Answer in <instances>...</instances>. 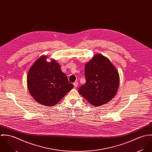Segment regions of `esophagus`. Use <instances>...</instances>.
I'll list each match as a JSON object with an SVG mask.
<instances>
[{"instance_id":"34e87169","label":"esophagus","mask_w":152,"mask_h":152,"mask_svg":"<svg viewBox=\"0 0 152 152\" xmlns=\"http://www.w3.org/2000/svg\"><path fill=\"white\" fill-rule=\"evenodd\" d=\"M74 86L75 88H76V87H78V82L77 81H75V83H74Z\"/></svg>"}]
</instances>
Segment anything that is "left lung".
I'll list each match as a JSON object with an SVG mask.
<instances>
[{"label":"left lung","instance_id":"obj_1","mask_svg":"<svg viewBox=\"0 0 152 152\" xmlns=\"http://www.w3.org/2000/svg\"><path fill=\"white\" fill-rule=\"evenodd\" d=\"M86 83L79 93L93 106L106 104L116 95L119 84L117 69L108 58L97 54L85 66Z\"/></svg>","mask_w":152,"mask_h":152}]
</instances>
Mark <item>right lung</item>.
I'll list each match as a JSON object with an SVG mask.
<instances>
[{
    "mask_svg": "<svg viewBox=\"0 0 152 152\" xmlns=\"http://www.w3.org/2000/svg\"><path fill=\"white\" fill-rule=\"evenodd\" d=\"M42 56L30 67L27 84L30 95L39 104L47 107L55 105L74 87L55 60L46 61Z\"/></svg>",
    "mask_w": 152,
    "mask_h": 152,
    "instance_id": "right-lung-1",
    "label": "right lung"
}]
</instances>
